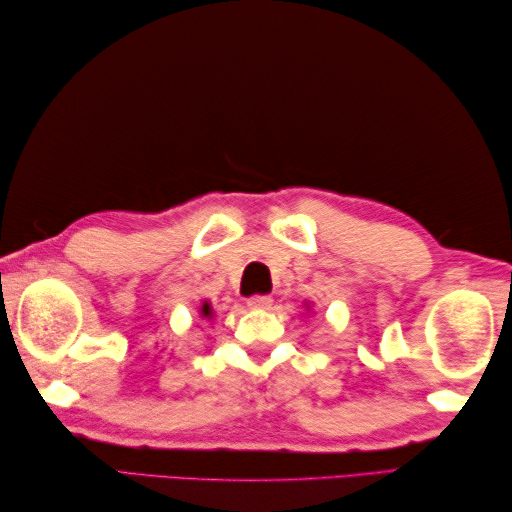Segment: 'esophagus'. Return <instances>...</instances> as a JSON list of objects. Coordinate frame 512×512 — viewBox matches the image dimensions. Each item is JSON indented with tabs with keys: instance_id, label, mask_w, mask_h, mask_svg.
Segmentation results:
<instances>
[{
	"instance_id": "1",
	"label": "esophagus",
	"mask_w": 512,
	"mask_h": 512,
	"mask_svg": "<svg viewBox=\"0 0 512 512\" xmlns=\"http://www.w3.org/2000/svg\"><path fill=\"white\" fill-rule=\"evenodd\" d=\"M246 303H248V308L266 310V308L273 306V297H268V295H253V297H248Z\"/></svg>"
}]
</instances>
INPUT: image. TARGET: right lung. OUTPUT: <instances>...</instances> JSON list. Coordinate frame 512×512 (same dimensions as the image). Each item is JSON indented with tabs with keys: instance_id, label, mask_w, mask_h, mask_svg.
Returning <instances> with one entry per match:
<instances>
[{
	"instance_id": "obj_1",
	"label": "right lung",
	"mask_w": 512,
	"mask_h": 512,
	"mask_svg": "<svg viewBox=\"0 0 512 512\" xmlns=\"http://www.w3.org/2000/svg\"><path fill=\"white\" fill-rule=\"evenodd\" d=\"M200 312H202V317H211V314H213V312H211V306H209V303H204V306H202V310H200Z\"/></svg>"
}]
</instances>
